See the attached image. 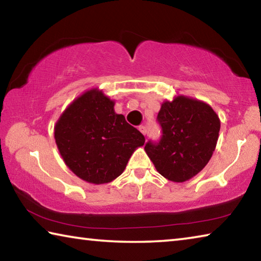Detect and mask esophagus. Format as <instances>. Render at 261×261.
<instances>
[{
	"mask_svg": "<svg viewBox=\"0 0 261 261\" xmlns=\"http://www.w3.org/2000/svg\"><path fill=\"white\" fill-rule=\"evenodd\" d=\"M139 131H140L141 134H143L144 136H146V134H147L146 126H144V125H140V126H139Z\"/></svg>",
	"mask_w": 261,
	"mask_h": 261,
	"instance_id": "obj_1",
	"label": "esophagus"
}]
</instances>
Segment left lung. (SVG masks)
<instances>
[{"instance_id": "8db88e82", "label": "left lung", "mask_w": 261, "mask_h": 261, "mask_svg": "<svg viewBox=\"0 0 261 261\" xmlns=\"http://www.w3.org/2000/svg\"><path fill=\"white\" fill-rule=\"evenodd\" d=\"M162 136L145 145L159 174L173 182L192 178L208 163L218 143L220 120L210 105L178 95L158 114Z\"/></svg>"}]
</instances>
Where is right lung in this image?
<instances>
[{"label": "right lung", "mask_w": 261, "mask_h": 261, "mask_svg": "<svg viewBox=\"0 0 261 261\" xmlns=\"http://www.w3.org/2000/svg\"><path fill=\"white\" fill-rule=\"evenodd\" d=\"M98 88L73 100L56 122L54 137L65 165L88 183H109L124 171L145 137Z\"/></svg>", "instance_id": "obj_1"}]
</instances>
